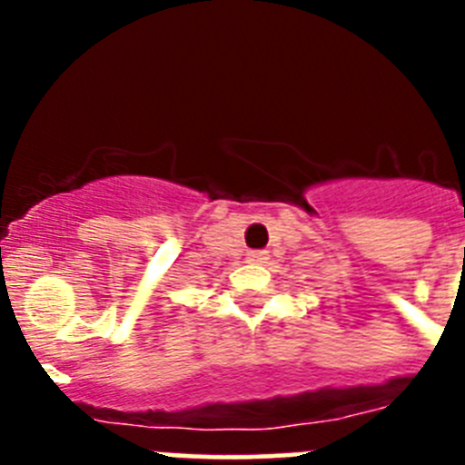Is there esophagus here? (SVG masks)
Returning a JSON list of instances; mask_svg holds the SVG:
<instances>
[{
	"instance_id": "obj_1",
	"label": "esophagus",
	"mask_w": 465,
	"mask_h": 465,
	"mask_svg": "<svg viewBox=\"0 0 465 465\" xmlns=\"http://www.w3.org/2000/svg\"><path fill=\"white\" fill-rule=\"evenodd\" d=\"M246 258H249V262H265L268 261V252H249Z\"/></svg>"
}]
</instances>
